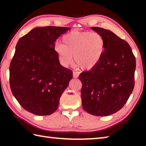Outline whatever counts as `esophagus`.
Returning <instances> with one entry per match:
<instances>
[{"mask_svg": "<svg viewBox=\"0 0 146 146\" xmlns=\"http://www.w3.org/2000/svg\"><path fill=\"white\" fill-rule=\"evenodd\" d=\"M73 75L74 78H77L79 75V73L77 72V71H73Z\"/></svg>", "mask_w": 146, "mask_h": 146, "instance_id": "esophagus-1", "label": "esophagus"}]
</instances>
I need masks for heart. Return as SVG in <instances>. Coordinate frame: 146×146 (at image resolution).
Instances as JSON below:
<instances>
[{
    "label": "heart",
    "instance_id": "b5f03b06",
    "mask_svg": "<svg viewBox=\"0 0 146 146\" xmlns=\"http://www.w3.org/2000/svg\"><path fill=\"white\" fill-rule=\"evenodd\" d=\"M105 40L97 32L73 31L62 37V44L55 46L61 64L65 67L75 62L82 70H90L99 62L105 50Z\"/></svg>",
    "mask_w": 146,
    "mask_h": 146
}]
</instances>
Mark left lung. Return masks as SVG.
I'll return each mask as SVG.
<instances>
[{
	"mask_svg": "<svg viewBox=\"0 0 146 146\" xmlns=\"http://www.w3.org/2000/svg\"><path fill=\"white\" fill-rule=\"evenodd\" d=\"M91 29L103 36L105 50L95 67L79 75L82 105L90 114L104 117L119 111L130 97L135 86L136 60L126 41L110 30L98 27Z\"/></svg>",
	"mask_w": 146,
	"mask_h": 146,
	"instance_id": "1",
	"label": "left lung"
}]
</instances>
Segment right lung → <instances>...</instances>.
Masks as SVG:
<instances>
[{"label":"right lung","mask_w":146,"mask_h":146,"mask_svg":"<svg viewBox=\"0 0 146 146\" xmlns=\"http://www.w3.org/2000/svg\"><path fill=\"white\" fill-rule=\"evenodd\" d=\"M70 28L36 27L22 36L9 66L11 92L24 110L39 116L57 110L62 94L73 78L60 64L55 42Z\"/></svg>","instance_id":"1"}]
</instances>
